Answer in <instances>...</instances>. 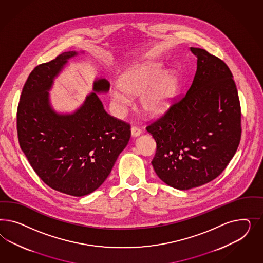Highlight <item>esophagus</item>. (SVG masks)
<instances>
[{
    "instance_id": "34e87169",
    "label": "esophagus",
    "mask_w": 263,
    "mask_h": 263,
    "mask_svg": "<svg viewBox=\"0 0 263 263\" xmlns=\"http://www.w3.org/2000/svg\"><path fill=\"white\" fill-rule=\"evenodd\" d=\"M141 134H142V130L140 128L136 127V126L131 128V135H132V137H138Z\"/></svg>"
}]
</instances>
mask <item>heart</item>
<instances>
[{
  "mask_svg": "<svg viewBox=\"0 0 263 263\" xmlns=\"http://www.w3.org/2000/svg\"><path fill=\"white\" fill-rule=\"evenodd\" d=\"M119 87L111 90L115 103L124 108L130 103L127 96H138L144 112L159 116L171 108L177 89L178 77L174 71H164L162 64L156 62H144L129 67L120 75Z\"/></svg>",
  "mask_w": 263,
  "mask_h": 263,
  "instance_id": "b5f03b06",
  "label": "heart"
}]
</instances>
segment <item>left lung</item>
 <instances>
[{
  "instance_id": "8db88e82",
  "label": "left lung",
  "mask_w": 263,
  "mask_h": 263,
  "mask_svg": "<svg viewBox=\"0 0 263 263\" xmlns=\"http://www.w3.org/2000/svg\"><path fill=\"white\" fill-rule=\"evenodd\" d=\"M186 95L146 127L157 148L152 164L160 179L189 190L215 179L237 151L241 138L238 92L229 66L200 48Z\"/></svg>"
}]
</instances>
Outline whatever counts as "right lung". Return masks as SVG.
I'll return each instance as SVG.
<instances>
[{"label":"right lung","mask_w":263,"mask_h":263,"mask_svg":"<svg viewBox=\"0 0 263 263\" xmlns=\"http://www.w3.org/2000/svg\"><path fill=\"white\" fill-rule=\"evenodd\" d=\"M75 51L37 65L25 83L17 109L21 149L40 179L56 191L74 197L88 195L110 175L127 145L130 125L111 117L96 92L110 84L97 79L93 90L72 114H58L49 100L54 79Z\"/></svg>","instance_id":"1"}]
</instances>
